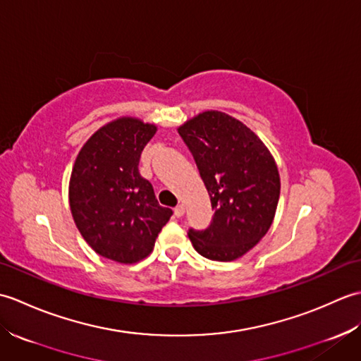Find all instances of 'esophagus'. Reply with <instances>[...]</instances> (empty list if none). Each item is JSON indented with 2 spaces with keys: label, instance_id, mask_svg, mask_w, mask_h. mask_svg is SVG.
Masks as SVG:
<instances>
[{
  "label": "esophagus",
  "instance_id": "1",
  "mask_svg": "<svg viewBox=\"0 0 361 361\" xmlns=\"http://www.w3.org/2000/svg\"><path fill=\"white\" fill-rule=\"evenodd\" d=\"M173 212H175L176 217H183V216H185V204H178V206H176V208L173 209Z\"/></svg>",
  "mask_w": 361,
  "mask_h": 361
}]
</instances>
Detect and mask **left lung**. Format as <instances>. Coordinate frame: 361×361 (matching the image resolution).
I'll return each instance as SVG.
<instances>
[{
	"mask_svg": "<svg viewBox=\"0 0 361 361\" xmlns=\"http://www.w3.org/2000/svg\"><path fill=\"white\" fill-rule=\"evenodd\" d=\"M178 133L200 172L214 209L203 231L189 239L206 259L242 257L270 229L281 194L278 166L270 150L243 122L221 111H203Z\"/></svg>",
	"mask_w": 361,
	"mask_h": 361,
	"instance_id": "8db88e82",
	"label": "left lung"
}]
</instances>
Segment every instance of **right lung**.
Returning <instances> with one entry per match:
<instances>
[{
    "label": "right lung",
    "mask_w": 361,
    "mask_h": 361,
    "mask_svg": "<svg viewBox=\"0 0 361 361\" xmlns=\"http://www.w3.org/2000/svg\"><path fill=\"white\" fill-rule=\"evenodd\" d=\"M157 126L119 118L83 144L70 178V208L83 239L119 264L147 257L172 209L159 206L140 173V158Z\"/></svg>",
    "instance_id": "add662e5"
}]
</instances>
